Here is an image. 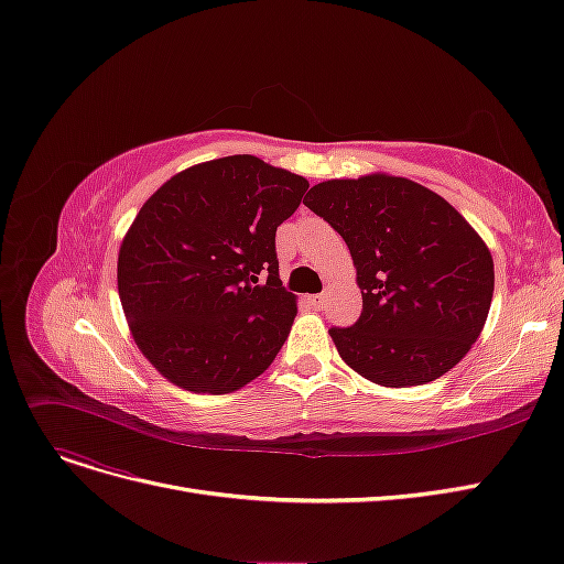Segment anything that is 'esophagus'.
<instances>
[{"instance_id": "esophagus-1", "label": "esophagus", "mask_w": 564, "mask_h": 564, "mask_svg": "<svg viewBox=\"0 0 564 564\" xmlns=\"http://www.w3.org/2000/svg\"><path fill=\"white\" fill-rule=\"evenodd\" d=\"M310 303H313L315 307H324V303H326V294H317V296H310Z\"/></svg>"}]
</instances>
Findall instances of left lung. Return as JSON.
Listing matches in <instances>:
<instances>
[{"mask_svg":"<svg viewBox=\"0 0 564 564\" xmlns=\"http://www.w3.org/2000/svg\"><path fill=\"white\" fill-rule=\"evenodd\" d=\"M303 203L357 265L361 315L328 328L343 361L382 387L448 373L480 336L495 291L492 257L467 219L434 191L387 174L322 182Z\"/></svg>","mask_w":564,"mask_h":564,"instance_id":"obj_1","label":"left lung"}]
</instances>
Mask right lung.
<instances>
[{"instance_id": "add662e5", "label": "right lung", "mask_w": 564, "mask_h": 564, "mask_svg": "<svg viewBox=\"0 0 564 564\" xmlns=\"http://www.w3.org/2000/svg\"><path fill=\"white\" fill-rule=\"evenodd\" d=\"M307 186L257 156H226L174 174L144 203L119 251V296L134 343L170 382L226 394L273 364L296 317L275 232Z\"/></svg>"}]
</instances>
